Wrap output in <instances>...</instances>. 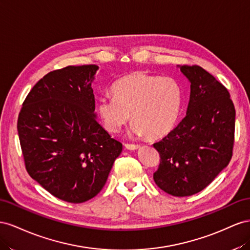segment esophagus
Segmentation results:
<instances>
[{
    "instance_id": "esophagus-1",
    "label": "esophagus",
    "mask_w": 250,
    "mask_h": 250,
    "mask_svg": "<svg viewBox=\"0 0 250 250\" xmlns=\"http://www.w3.org/2000/svg\"><path fill=\"white\" fill-rule=\"evenodd\" d=\"M125 148L130 149V151H134V149H137L140 147V145H131V144H125Z\"/></svg>"
}]
</instances>
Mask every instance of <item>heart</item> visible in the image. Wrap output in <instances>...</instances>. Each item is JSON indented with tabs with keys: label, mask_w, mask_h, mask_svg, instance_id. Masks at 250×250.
Instances as JSON below:
<instances>
[{
	"label": "heart",
	"mask_w": 250,
	"mask_h": 250,
	"mask_svg": "<svg viewBox=\"0 0 250 250\" xmlns=\"http://www.w3.org/2000/svg\"><path fill=\"white\" fill-rule=\"evenodd\" d=\"M114 95H104L97 113L106 131L118 132L132 114L131 133L151 138L165 136L174 129L182 105V89L172 77L141 72L120 78L113 84Z\"/></svg>",
	"instance_id": "b5f03b06"
}]
</instances>
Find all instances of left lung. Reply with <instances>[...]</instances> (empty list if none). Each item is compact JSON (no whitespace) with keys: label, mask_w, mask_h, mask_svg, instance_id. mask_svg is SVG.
<instances>
[{"label":"left lung","mask_w":250,"mask_h":250,"mask_svg":"<svg viewBox=\"0 0 250 250\" xmlns=\"http://www.w3.org/2000/svg\"><path fill=\"white\" fill-rule=\"evenodd\" d=\"M190 83L187 115L154 144L160 165L154 181L175 197L204 189L229 163L236 110L228 90L200 66H178Z\"/></svg>","instance_id":"1"}]
</instances>
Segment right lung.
I'll use <instances>...</instances> for the list:
<instances>
[{"mask_svg":"<svg viewBox=\"0 0 250 250\" xmlns=\"http://www.w3.org/2000/svg\"><path fill=\"white\" fill-rule=\"evenodd\" d=\"M97 70L83 65L51 71L34 84L19 114L28 174L70 203L95 197L123 151L96 119L91 83Z\"/></svg>","mask_w":250,"mask_h":250,"instance_id":"obj_1","label":"right lung"}]
</instances>
